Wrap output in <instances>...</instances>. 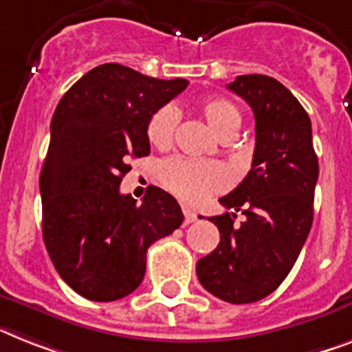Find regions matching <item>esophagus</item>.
I'll return each instance as SVG.
<instances>
[{"label":"esophagus","mask_w":352,"mask_h":352,"mask_svg":"<svg viewBox=\"0 0 352 352\" xmlns=\"http://www.w3.org/2000/svg\"><path fill=\"white\" fill-rule=\"evenodd\" d=\"M183 216H185V225H190V223L196 221V212L190 210L188 207H183Z\"/></svg>","instance_id":"34e87169"}]
</instances>
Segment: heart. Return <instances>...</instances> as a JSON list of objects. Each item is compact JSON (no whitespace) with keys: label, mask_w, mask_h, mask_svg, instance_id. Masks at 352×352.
<instances>
[{"label":"heart","mask_w":352,"mask_h":352,"mask_svg":"<svg viewBox=\"0 0 352 352\" xmlns=\"http://www.w3.org/2000/svg\"><path fill=\"white\" fill-rule=\"evenodd\" d=\"M201 115L207 120L217 136L235 135L241 127L239 109L235 104H232L226 98L216 97L208 98L201 104ZM178 126V113L173 106L160 107L158 111L153 113V117L147 122V140L156 149H167L174 140V133ZM160 179L165 187L169 188L183 201L199 203L212 192L221 190L226 185V170L219 164L212 162H194V160L174 158L165 160L160 165Z\"/></svg>","instance_id":"heart-1"}]
</instances>
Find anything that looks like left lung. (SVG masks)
Here are the masks:
<instances>
[{
	"mask_svg": "<svg viewBox=\"0 0 352 352\" xmlns=\"http://www.w3.org/2000/svg\"><path fill=\"white\" fill-rule=\"evenodd\" d=\"M226 88L245 98L255 117V151L246 178L219 199L234 212L210 217L221 239L197 261L201 286L230 304H250L274 293L306 243L313 223L318 158L311 120L293 93L268 75H239Z\"/></svg>",
	"mask_w": 352,
	"mask_h": 352,
	"instance_id": "8db88e82",
	"label": "left lung"
}]
</instances>
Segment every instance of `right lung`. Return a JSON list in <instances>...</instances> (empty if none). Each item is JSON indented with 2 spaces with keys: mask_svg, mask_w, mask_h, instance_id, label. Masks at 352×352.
I'll return each mask as SVG.
<instances>
[{
  "mask_svg": "<svg viewBox=\"0 0 352 352\" xmlns=\"http://www.w3.org/2000/svg\"><path fill=\"white\" fill-rule=\"evenodd\" d=\"M187 84L107 63L78 78L55 107L39 179L43 239L57 274L84 298L111 302L135 292L147 248L183 223L178 201L162 188L149 187L136 203L118 187L129 158L151 153L153 113Z\"/></svg>",
  "mask_w": 352,
  "mask_h": 352,
  "instance_id": "1",
  "label": "right lung"
}]
</instances>
